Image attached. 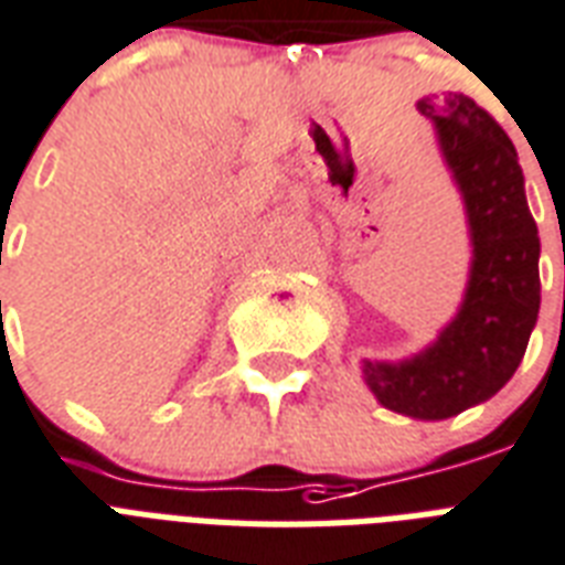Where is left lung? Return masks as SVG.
Returning a JSON list of instances; mask_svg holds the SVG:
<instances>
[{"label":"left lung","mask_w":565,"mask_h":565,"mask_svg":"<svg viewBox=\"0 0 565 565\" xmlns=\"http://www.w3.org/2000/svg\"><path fill=\"white\" fill-rule=\"evenodd\" d=\"M418 111L460 188L471 233V274L457 318L418 356L362 362L380 404L439 422L483 404L513 377L540 315V233L524 200L513 141L466 94H430Z\"/></svg>","instance_id":"obj_1"}]
</instances>
